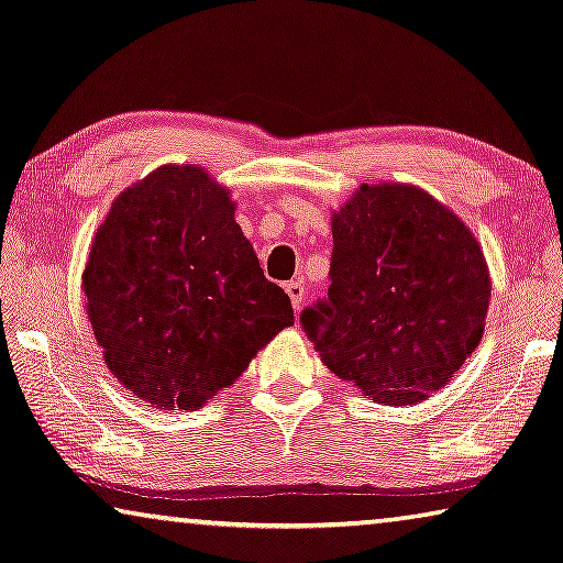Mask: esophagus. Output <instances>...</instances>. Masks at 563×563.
<instances>
[{
    "label": "esophagus",
    "mask_w": 563,
    "mask_h": 563,
    "mask_svg": "<svg viewBox=\"0 0 563 563\" xmlns=\"http://www.w3.org/2000/svg\"><path fill=\"white\" fill-rule=\"evenodd\" d=\"M285 292L290 296V302H292V308H296V313H300L302 302H306V285H302L300 280H290L288 285H285Z\"/></svg>",
    "instance_id": "obj_1"
}]
</instances>
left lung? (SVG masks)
Wrapping results in <instances>:
<instances>
[{"label":"left lung","instance_id":"1","mask_svg":"<svg viewBox=\"0 0 563 563\" xmlns=\"http://www.w3.org/2000/svg\"><path fill=\"white\" fill-rule=\"evenodd\" d=\"M328 275V298L302 310L300 323L328 368L380 404L435 394L484 335V253L413 185H361L333 216Z\"/></svg>","mask_w":563,"mask_h":563}]
</instances>
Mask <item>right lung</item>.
I'll list each match as a JSON object with an SVG mask.
<instances>
[{
	"label": "right lung",
	"instance_id": "obj_1",
	"mask_svg": "<svg viewBox=\"0 0 563 563\" xmlns=\"http://www.w3.org/2000/svg\"><path fill=\"white\" fill-rule=\"evenodd\" d=\"M82 288L107 368L169 410L200 408L292 325L228 190L192 165L159 167L114 200Z\"/></svg>",
	"mask_w": 563,
	"mask_h": 563
}]
</instances>
